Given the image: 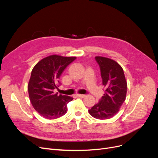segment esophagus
Listing matches in <instances>:
<instances>
[{
  "label": "esophagus",
  "mask_w": 158,
  "mask_h": 158,
  "mask_svg": "<svg viewBox=\"0 0 158 158\" xmlns=\"http://www.w3.org/2000/svg\"><path fill=\"white\" fill-rule=\"evenodd\" d=\"M77 96L79 97V98H85V96H86V95H83V94H77Z\"/></svg>",
  "instance_id": "1"
}]
</instances>
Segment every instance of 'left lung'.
Masks as SVG:
<instances>
[{"label": "left lung", "mask_w": 158, "mask_h": 158, "mask_svg": "<svg viewBox=\"0 0 158 158\" xmlns=\"http://www.w3.org/2000/svg\"><path fill=\"white\" fill-rule=\"evenodd\" d=\"M95 60L101 70L106 92L88 112L93 117L103 120L112 118L118 112L125 101L127 82L123 68L115 60L101 56H95Z\"/></svg>", "instance_id": "left-lung-1"}]
</instances>
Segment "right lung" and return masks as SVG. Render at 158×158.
Listing matches in <instances>:
<instances>
[{
    "mask_svg": "<svg viewBox=\"0 0 158 158\" xmlns=\"http://www.w3.org/2000/svg\"><path fill=\"white\" fill-rule=\"evenodd\" d=\"M76 58L50 55L40 60L32 69L27 85L28 94L32 106L43 117L55 119L67 112L66 105L73 98L55 94L54 91L59 87L62 73Z\"/></svg>",
    "mask_w": 158,
    "mask_h": 158,
    "instance_id": "right-lung-1",
    "label": "right lung"
}]
</instances>
